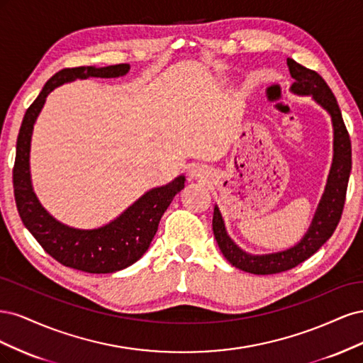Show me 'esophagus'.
Instances as JSON below:
<instances>
[{
  "label": "esophagus",
  "mask_w": 363,
  "mask_h": 363,
  "mask_svg": "<svg viewBox=\"0 0 363 363\" xmlns=\"http://www.w3.org/2000/svg\"><path fill=\"white\" fill-rule=\"evenodd\" d=\"M191 174H192V177H203V168L201 167H194L192 169H191Z\"/></svg>",
  "instance_id": "esophagus-1"
}]
</instances>
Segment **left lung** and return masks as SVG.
Listing matches in <instances>:
<instances>
[{"mask_svg":"<svg viewBox=\"0 0 363 363\" xmlns=\"http://www.w3.org/2000/svg\"><path fill=\"white\" fill-rule=\"evenodd\" d=\"M288 67L294 79L289 91L295 95L312 96V100L320 104L332 118L333 162L330 172H328L324 194L309 228H307L300 242L288 250L269 252V255L247 252L228 236L223 215L219 212L218 206H215L212 225L219 250L233 267L245 272L257 274V276H268V274H277L295 268L315 255L330 239L344 211L351 171V140L332 89L320 74L301 67L294 59H288Z\"/></svg>","mask_w":363,"mask_h":363,"instance_id":"1","label":"left lung"}]
</instances>
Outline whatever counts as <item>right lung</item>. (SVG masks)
<instances>
[{"instance_id":"right-lung-1","label":"right lung","mask_w":363,"mask_h":363,"mask_svg":"<svg viewBox=\"0 0 363 363\" xmlns=\"http://www.w3.org/2000/svg\"><path fill=\"white\" fill-rule=\"evenodd\" d=\"M130 71L128 63L112 67H79L62 69L43 86L39 96L27 108L16 140L13 167L15 201L28 232L51 257L62 265L91 274H108L133 265L145 255L155 238L160 218L172 199L184 188V175L159 188H152L128 206L113 221L98 228H75L60 223L40 204L33 191L30 174V147L33 128L47 96L56 87L77 79H118Z\"/></svg>"}]
</instances>
